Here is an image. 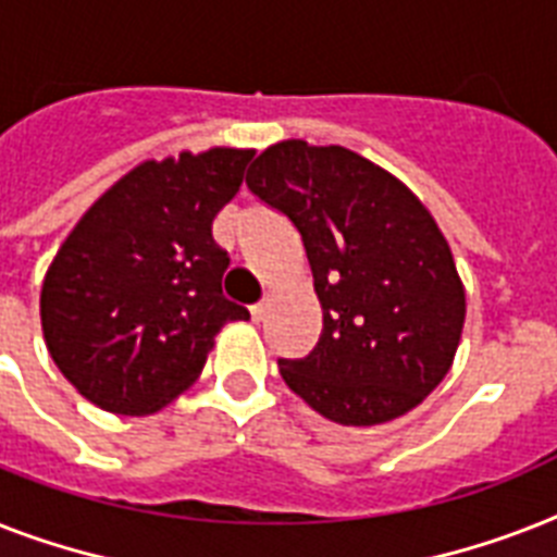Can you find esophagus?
<instances>
[{"label": "esophagus", "instance_id": "obj_1", "mask_svg": "<svg viewBox=\"0 0 557 557\" xmlns=\"http://www.w3.org/2000/svg\"><path fill=\"white\" fill-rule=\"evenodd\" d=\"M265 311H269V302H255V306H251V320H255V323L265 320Z\"/></svg>", "mask_w": 557, "mask_h": 557}]
</instances>
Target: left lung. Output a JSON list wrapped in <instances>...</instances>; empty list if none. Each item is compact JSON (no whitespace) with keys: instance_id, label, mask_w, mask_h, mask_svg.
I'll list each match as a JSON object with an SVG mask.
<instances>
[{"instance_id":"8db88e82","label":"left lung","mask_w":557,"mask_h":557,"mask_svg":"<svg viewBox=\"0 0 557 557\" xmlns=\"http://www.w3.org/2000/svg\"><path fill=\"white\" fill-rule=\"evenodd\" d=\"M300 232L323 309L318 346L277 360L294 395L341 426L411 411L451 369L467 292L435 216L343 146L283 139L246 176Z\"/></svg>"}]
</instances>
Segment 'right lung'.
<instances>
[{
  "label": "right lung",
  "mask_w": 557,
  "mask_h": 557,
  "mask_svg": "<svg viewBox=\"0 0 557 557\" xmlns=\"http://www.w3.org/2000/svg\"><path fill=\"white\" fill-rule=\"evenodd\" d=\"M251 148L146 160L59 246L39 294L45 346L67 383L114 414H153L200 377L216 332L248 309L223 297L211 223Z\"/></svg>",
  "instance_id": "obj_1"
}]
</instances>
